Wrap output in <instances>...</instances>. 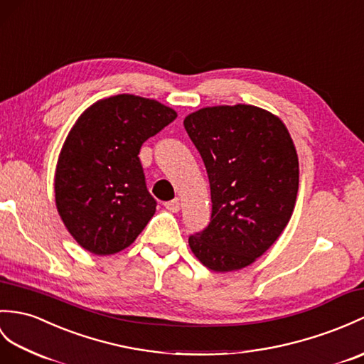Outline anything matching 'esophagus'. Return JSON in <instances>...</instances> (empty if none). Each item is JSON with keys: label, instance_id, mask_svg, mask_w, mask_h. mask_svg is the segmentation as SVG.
<instances>
[{"label": "esophagus", "instance_id": "34e87169", "mask_svg": "<svg viewBox=\"0 0 364 364\" xmlns=\"http://www.w3.org/2000/svg\"><path fill=\"white\" fill-rule=\"evenodd\" d=\"M164 206H166V209L171 210V213H178V210L181 209V203L178 198H173L171 201H166Z\"/></svg>", "mask_w": 364, "mask_h": 364}]
</instances>
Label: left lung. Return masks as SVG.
I'll use <instances>...</instances> for the list:
<instances>
[{
    "label": "left lung",
    "instance_id": "obj_1",
    "mask_svg": "<svg viewBox=\"0 0 364 364\" xmlns=\"http://www.w3.org/2000/svg\"><path fill=\"white\" fill-rule=\"evenodd\" d=\"M205 163L213 213L189 235L203 265L232 272L252 264L289 223L299 186V163L284 122L252 105L201 108L184 119Z\"/></svg>",
    "mask_w": 364,
    "mask_h": 364
}]
</instances>
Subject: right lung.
<instances>
[{"mask_svg": "<svg viewBox=\"0 0 364 364\" xmlns=\"http://www.w3.org/2000/svg\"><path fill=\"white\" fill-rule=\"evenodd\" d=\"M175 117L172 108L154 99L119 95L99 100L75 122L58 156L55 203L82 248L114 255L154 217L156 200L138 155Z\"/></svg>", "mask_w": 364, "mask_h": 364, "instance_id": "obj_1", "label": "right lung"}]
</instances>
